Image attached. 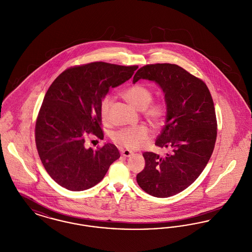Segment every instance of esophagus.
Listing matches in <instances>:
<instances>
[{"mask_svg": "<svg viewBox=\"0 0 252 252\" xmlns=\"http://www.w3.org/2000/svg\"><path fill=\"white\" fill-rule=\"evenodd\" d=\"M121 154L122 156L126 157V158H128V157H131L133 155V152L129 151V150H122L121 151Z\"/></svg>", "mask_w": 252, "mask_h": 252, "instance_id": "obj_1", "label": "esophagus"}]
</instances>
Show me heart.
I'll use <instances>...</instances> for the list:
<instances>
[{
  "mask_svg": "<svg viewBox=\"0 0 252 252\" xmlns=\"http://www.w3.org/2000/svg\"><path fill=\"white\" fill-rule=\"evenodd\" d=\"M124 99L137 110H144L145 116L154 125H159L166 114V106L162 102L153 103L152 91L142 84L132 85L122 94ZM112 103V97L106 95L100 105L101 117L108 120L109 108ZM150 137L149 129L144 126L130 128H123L112 134L111 138L114 143L130 150H137L147 144Z\"/></svg>",
  "mask_w": 252,
  "mask_h": 252,
  "instance_id": "b5f03b06",
  "label": "heart"
}]
</instances>
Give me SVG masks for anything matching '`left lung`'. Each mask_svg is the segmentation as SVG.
<instances>
[{"instance_id":"obj_1","label":"left lung","mask_w":252,"mask_h":252,"mask_svg":"<svg viewBox=\"0 0 252 252\" xmlns=\"http://www.w3.org/2000/svg\"><path fill=\"white\" fill-rule=\"evenodd\" d=\"M140 79L155 82L164 94L165 125L156 145L169 153L144 152L145 165L137 182L153 196H172L199 177L213 154L217 134L214 101L202 80L176 64L144 66L135 73L133 84Z\"/></svg>"}]
</instances>
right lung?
<instances>
[{"label": "right lung", "instance_id": "1", "mask_svg": "<svg viewBox=\"0 0 252 252\" xmlns=\"http://www.w3.org/2000/svg\"><path fill=\"white\" fill-rule=\"evenodd\" d=\"M138 66L93 62L60 73L44 96L36 123V144L50 177L70 191H84L104 179L120 158L117 147L86 148L91 132L104 137L100 105L110 88L131 78Z\"/></svg>", "mask_w": 252, "mask_h": 252}]
</instances>
